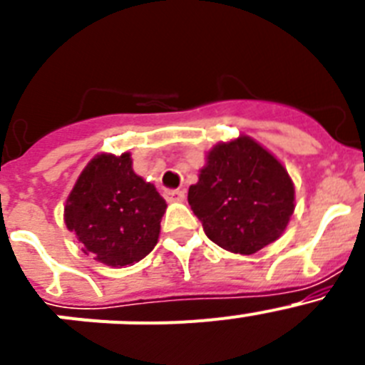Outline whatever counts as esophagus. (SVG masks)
Returning <instances> with one entry per match:
<instances>
[{"mask_svg": "<svg viewBox=\"0 0 365 365\" xmlns=\"http://www.w3.org/2000/svg\"><path fill=\"white\" fill-rule=\"evenodd\" d=\"M164 197L168 202H182L186 199V193L185 190H166Z\"/></svg>", "mask_w": 365, "mask_h": 365, "instance_id": "34e87169", "label": "esophagus"}]
</instances>
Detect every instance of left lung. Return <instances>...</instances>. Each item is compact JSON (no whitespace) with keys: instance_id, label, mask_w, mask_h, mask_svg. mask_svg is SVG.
Here are the masks:
<instances>
[{"instance_id":"8db88e82","label":"left lung","mask_w":365,"mask_h":365,"mask_svg":"<svg viewBox=\"0 0 365 365\" xmlns=\"http://www.w3.org/2000/svg\"><path fill=\"white\" fill-rule=\"evenodd\" d=\"M188 202L215 245L250 256L285 232L296 206L294 182L267 148L240 135L206 153Z\"/></svg>"}]
</instances>
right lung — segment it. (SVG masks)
I'll list each match as a JSON object with an SVG mask.
<instances>
[{"mask_svg":"<svg viewBox=\"0 0 365 365\" xmlns=\"http://www.w3.org/2000/svg\"><path fill=\"white\" fill-rule=\"evenodd\" d=\"M166 206L157 188L133 172L130 151L98 153L74 182L63 221L87 256L122 269L153 250Z\"/></svg>","mask_w":365,"mask_h":365,"instance_id":"right-lung-1","label":"right lung"}]
</instances>
